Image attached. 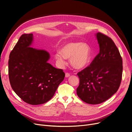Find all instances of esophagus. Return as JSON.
I'll return each instance as SVG.
<instances>
[{"label": "esophagus", "instance_id": "1", "mask_svg": "<svg viewBox=\"0 0 132 132\" xmlns=\"http://www.w3.org/2000/svg\"><path fill=\"white\" fill-rule=\"evenodd\" d=\"M70 74H69V73H66L65 74V77L66 78H68L69 77H70Z\"/></svg>", "mask_w": 132, "mask_h": 132}]
</instances>
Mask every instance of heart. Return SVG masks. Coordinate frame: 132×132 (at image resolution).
<instances>
[{
  "label": "heart",
  "mask_w": 132,
  "mask_h": 132,
  "mask_svg": "<svg viewBox=\"0 0 132 132\" xmlns=\"http://www.w3.org/2000/svg\"><path fill=\"white\" fill-rule=\"evenodd\" d=\"M54 54V58L58 66L63 67L66 59H70L72 66L77 70H82L88 66L92 59L90 46L86 43L70 42L62 45Z\"/></svg>",
  "instance_id": "b5f03b06"
}]
</instances>
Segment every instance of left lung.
Returning a JSON list of instances; mask_svg holds the SVG:
<instances>
[{"label":"left lung","instance_id":"left-lung-1","mask_svg":"<svg viewBox=\"0 0 132 132\" xmlns=\"http://www.w3.org/2000/svg\"><path fill=\"white\" fill-rule=\"evenodd\" d=\"M100 52L89 66L78 73L79 97L90 104H98L109 99L120 86L122 61L113 41L100 32L95 34Z\"/></svg>","mask_w":132,"mask_h":132}]
</instances>
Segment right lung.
<instances>
[{
  "label": "right lung",
  "mask_w": 132,
  "mask_h": 132,
  "mask_svg": "<svg viewBox=\"0 0 132 132\" xmlns=\"http://www.w3.org/2000/svg\"><path fill=\"white\" fill-rule=\"evenodd\" d=\"M32 34L21 35L10 54L9 75L11 86L24 102L39 105L50 100L65 73L47 62L50 53L31 47Z\"/></svg>",
  "instance_id": "right-lung-1"
}]
</instances>
